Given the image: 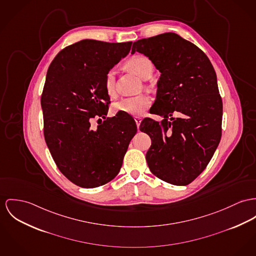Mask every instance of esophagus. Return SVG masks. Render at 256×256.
Wrapping results in <instances>:
<instances>
[{"label":"esophagus","mask_w":256,"mask_h":256,"mask_svg":"<svg viewBox=\"0 0 256 256\" xmlns=\"http://www.w3.org/2000/svg\"><path fill=\"white\" fill-rule=\"evenodd\" d=\"M134 120H136V126H138V130H139V126H140V122H141L142 118H140V117H134Z\"/></svg>","instance_id":"34e87169"}]
</instances>
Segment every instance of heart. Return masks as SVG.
Instances as JSON below:
<instances>
[{"instance_id": "heart-1", "label": "heart", "mask_w": 256, "mask_h": 256, "mask_svg": "<svg viewBox=\"0 0 256 256\" xmlns=\"http://www.w3.org/2000/svg\"><path fill=\"white\" fill-rule=\"evenodd\" d=\"M126 66L134 71L136 74L143 80L151 77L154 71L153 62L144 56H134L128 59ZM116 78L113 70L106 73L104 79V88L106 92L110 96H114L116 94ZM151 105V99L147 96H138L134 98H124L114 103V111L128 114L130 116H141Z\"/></svg>"}]
</instances>
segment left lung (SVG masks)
I'll list each match as a JSON object with an SVG mask.
<instances>
[{"mask_svg":"<svg viewBox=\"0 0 256 256\" xmlns=\"http://www.w3.org/2000/svg\"><path fill=\"white\" fill-rule=\"evenodd\" d=\"M138 52L160 72L155 108L160 124L145 118L140 130L151 138L146 160L151 172L174 184L187 185L197 178L214 156L221 138L222 100L216 71L197 46L176 33H164L134 42ZM183 118L167 120L174 111Z\"/></svg>","mask_w":256,"mask_h":256,"instance_id":"obj_1","label":"left lung"}]
</instances>
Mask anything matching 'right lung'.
I'll use <instances>...</instances> for the list:
<instances>
[{
    "mask_svg": "<svg viewBox=\"0 0 256 256\" xmlns=\"http://www.w3.org/2000/svg\"><path fill=\"white\" fill-rule=\"evenodd\" d=\"M132 44L82 40L62 50L48 67L40 98L46 143L59 170L80 187L96 188L117 176L138 132L128 114L106 118L105 75ZM96 116L106 120L92 130L89 120Z\"/></svg>",
    "mask_w": 256,
    "mask_h": 256,
    "instance_id": "obj_1",
    "label": "right lung"
}]
</instances>
